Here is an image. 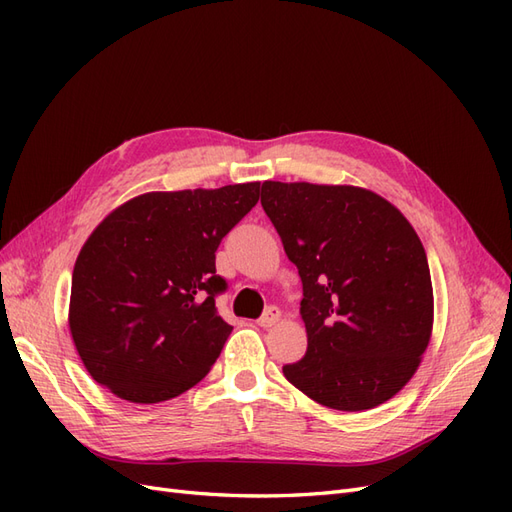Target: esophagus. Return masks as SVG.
<instances>
[{
  "label": "esophagus",
  "mask_w": 512,
  "mask_h": 512,
  "mask_svg": "<svg viewBox=\"0 0 512 512\" xmlns=\"http://www.w3.org/2000/svg\"><path fill=\"white\" fill-rule=\"evenodd\" d=\"M277 320H280V309H277V307H267L265 314H262L256 322H258V327L267 329V327H273Z\"/></svg>",
  "instance_id": "34e87169"
}]
</instances>
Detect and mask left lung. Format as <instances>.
I'll use <instances>...</instances> for the list:
<instances>
[{
	"instance_id": "obj_1",
	"label": "left lung",
	"mask_w": 512,
	"mask_h": 512,
	"mask_svg": "<svg viewBox=\"0 0 512 512\" xmlns=\"http://www.w3.org/2000/svg\"><path fill=\"white\" fill-rule=\"evenodd\" d=\"M260 205L303 282L307 352L284 376L318 404L361 412L397 395L433 327L425 247L382 196L354 185L262 183Z\"/></svg>"
}]
</instances>
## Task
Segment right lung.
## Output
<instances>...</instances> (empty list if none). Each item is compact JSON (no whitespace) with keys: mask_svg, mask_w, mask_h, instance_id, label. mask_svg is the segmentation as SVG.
I'll list each match as a JSON object with an SVG mask.
<instances>
[{"mask_svg":"<svg viewBox=\"0 0 512 512\" xmlns=\"http://www.w3.org/2000/svg\"><path fill=\"white\" fill-rule=\"evenodd\" d=\"M260 183L149 192L106 215L76 258L70 333L98 384L132 404L203 380L232 331L215 297V252L258 203Z\"/></svg>","mask_w":512,"mask_h":512,"instance_id":"1","label":"right lung"}]
</instances>
